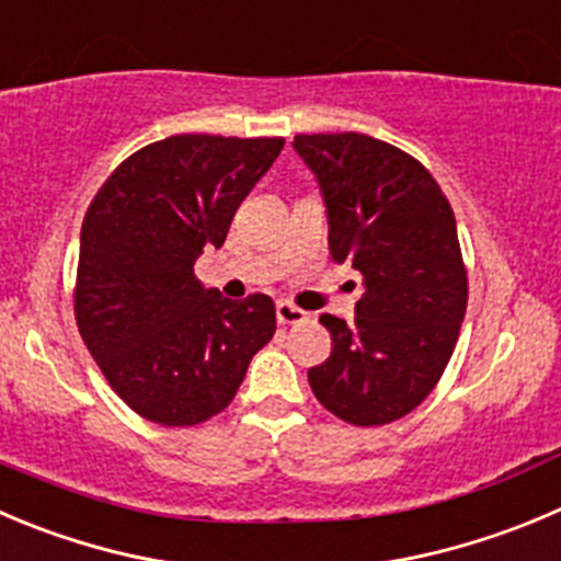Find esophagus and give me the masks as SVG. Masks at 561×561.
<instances>
[{"mask_svg":"<svg viewBox=\"0 0 561 561\" xmlns=\"http://www.w3.org/2000/svg\"><path fill=\"white\" fill-rule=\"evenodd\" d=\"M276 320H279L282 325H296V323H304V320H307V312L298 307H293V304L279 301L276 304Z\"/></svg>","mask_w":561,"mask_h":561,"instance_id":"obj_1","label":"esophagus"}]
</instances>
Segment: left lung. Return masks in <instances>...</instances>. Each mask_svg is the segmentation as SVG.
<instances>
[{"label":"left lung","instance_id":"obj_1","mask_svg":"<svg viewBox=\"0 0 561 561\" xmlns=\"http://www.w3.org/2000/svg\"><path fill=\"white\" fill-rule=\"evenodd\" d=\"M334 263L362 274L356 320L320 314L331 356L309 369L314 397L351 425H389L442 378L469 301L458 225L431 172L367 134H301Z\"/></svg>","mask_w":561,"mask_h":561}]
</instances>
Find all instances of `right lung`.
Masks as SVG:
<instances>
[{
	"instance_id": "add662e5",
	"label": "right lung",
	"mask_w": 561,
	"mask_h": 561,
	"mask_svg": "<svg viewBox=\"0 0 561 561\" xmlns=\"http://www.w3.org/2000/svg\"><path fill=\"white\" fill-rule=\"evenodd\" d=\"M282 148V136H170L123 161L87 210L76 323L108 386L156 425L225 411L274 336L271 296L230 301L194 276V263L225 243Z\"/></svg>"
}]
</instances>
